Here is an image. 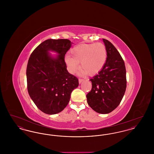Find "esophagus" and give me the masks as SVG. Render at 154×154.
<instances>
[{"label": "esophagus", "mask_w": 154, "mask_h": 154, "mask_svg": "<svg viewBox=\"0 0 154 154\" xmlns=\"http://www.w3.org/2000/svg\"><path fill=\"white\" fill-rule=\"evenodd\" d=\"M83 81H84V80L82 79H79V83H80V84Z\"/></svg>", "instance_id": "esophagus-1"}]
</instances>
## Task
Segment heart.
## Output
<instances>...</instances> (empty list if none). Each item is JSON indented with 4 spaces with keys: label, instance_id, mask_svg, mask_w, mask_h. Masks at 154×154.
<instances>
[{
    "label": "heart",
    "instance_id": "b5f03b06",
    "mask_svg": "<svg viewBox=\"0 0 154 154\" xmlns=\"http://www.w3.org/2000/svg\"><path fill=\"white\" fill-rule=\"evenodd\" d=\"M71 56L67 55L65 57L66 65L71 73H75L80 63L81 73L94 75L104 65L107 50L102 43L79 44L72 49Z\"/></svg>",
    "mask_w": 154,
    "mask_h": 154
}]
</instances>
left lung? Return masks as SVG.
Here are the masks:
<instances>
[{
  "label": "left lung",
  "instance_id": "left-lung-1",
  "mask_svg": "<svg viewBox=\"0 0 154 154\" xmlns=\"http://www.w3.org/2000/svg\"><path fill=\"white\" fill-rule=\"evenodd\" d=\"M107 50L102 69L89 80L92 89L87 95L89 106L100 114H108L121 102L126 88L124 61L114 45L103 38Z\"/></svg>",
  "mask_w": 154,
  "mask_h": 154
}]
</instances>
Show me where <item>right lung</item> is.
Here are the masks:
<instances>
[{"label": "right lung", "mask_w": 154, "mask_h": 154, "mask_svg": "<svg viewBox=\"0 0 154 154\" xmlns=\"http://www.w3.org/2000/svg\"><path fill=\"white\" fill-rule=\"evenodd\" d=\"M71 47L68 39H48L32 52L26 68L27 88L37 108L47 114L61 112L69 102L79 80L67 70L65 57ZM59 54L56 58L48 51Z\"/></svg>", "instance_id": "add662e5"}]
</instances>
